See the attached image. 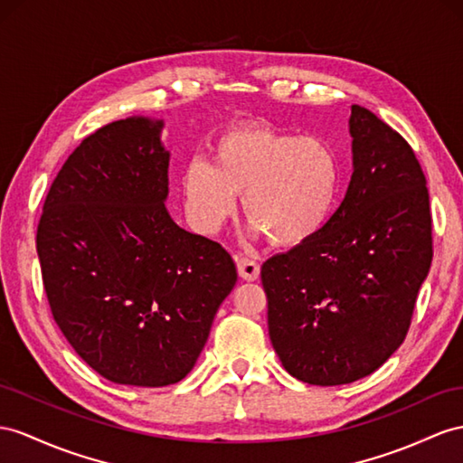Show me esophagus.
<instances>
[{
  "label": "esophagus",
  "instance_id": "34e87169",
  "mask_svg": "<svg viewBox=\"0 0 463 463\" xmlns=\"http://www.w3.org/2000/svg\"><path fill=\"white\" fill-rule=\"evenodd\" d=\"M234 262L236 268H239V276L246 281H254L260 276V264L254 262L250 258H244V256H234Z\"/></svg>",
  "mask_w": 463,
  "mask_h": 463
}]
</instances>
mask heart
<instances>
[{"instance_id": "1", "label": "heart", "mask_w": 463, "mask_h": 463, "mask_svg": "<svg viewBox=\"0 0 463 463\" xmlns=\"http://www.w3.org/2000/svg\"><path fill=\"white\" fill-rule=\"evenodd\" d=\"M340 189V160L328 140L269 127L221 135L207 160L187 164L182 194L187 219L201 234H217L242 195L254 234L298 248L325 229Z\"/></svg>"}]
</instances>
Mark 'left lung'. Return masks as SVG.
Listing matches in <instances>:
<instances>
[{
  "label": "left lung",
  "instance_id": "8db88e82",
  "mask_svg": "<svg viewBox=\"0 0 463 463\" xmlns=\"http://www.w3.org/2000/svg\"><path fill=\"white\" fill-rule=\"evenodd\" d=\"M352 177L315 239L266 260L269 340L311 385L373 373L407 336L432 262L429 189L409 142L352 105Z\"/></svg>",
  "mask_w": 463,
  "mask_h": 463
}]
</instances>
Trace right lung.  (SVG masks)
<instances>
[{
    "mask_svg": "<svg viewBox=\"0 0 463 463\" xmlns=\"http://www.w3.org/2000/svg\"><path fill=\"white\" fill-rule=\"evenodd\" d=\"M164 121L127 117L70 154L46 195L37 252L56 325L118 385L182 382L203 350L236 266L165 209Z\"/></svg>",
    "mask_w": 463,
    "mask_h": 463,
    "instance_id": "obj_1",
    "label": "right lung"
}]
</instances>
